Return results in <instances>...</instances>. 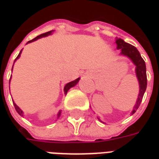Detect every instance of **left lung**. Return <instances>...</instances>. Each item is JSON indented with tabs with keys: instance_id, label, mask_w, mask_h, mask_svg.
<instances>
[{
	"instance_id": "8db88e82",
	"label": "left lung",
	"mask_w": 159,
	"mask_h": 159,
	"mask_svg": "<svg viewBox=\"0 0 159 159\" xmlns=\"http://www.w3.org/2000/svg\"><path fill=\"white\" fill-rule=\"evenodd\" d=\"M116 45H117V49L121 50V55L128 56L129 59L134 62V64L136 66L135 72L136 76L138 78L139 84V93L138 96V99L136 102L135 105L134 107V110L132 111L131 115L134 114L136 110H138L139 104L141 103L143 98L144 93L146 90V85H147V78H146V67L145 61L140 56V54L138 51V49H136L134 46L129 44L128 43L124 42L121 38H116ZM98 119L101 121L99 118Z\"/></svg>"
}]
</instances>
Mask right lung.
Segmentation results:
<instances>
[{"instance_id":"right-lung-1","label":"right lung","mask_w":159,"mask_h":159,"mask_svg":"<svg viewBox=\"0 0 159 159\" xmlns=\"http://www.w3.org/2000/svg\"><path fill=\"white\" fill-rule=\"evenodd\" d=\"M52 31H48V32H45V33H43V34L39 35V36H38L37 38H33L32 40H31V41L28 42L27 43H31V42H33V41H36V40H38V38H43V37H46V36H48V35H50V34H51V33H52ZM20 54H21V51H20V54H19V56H18L16 57V59H15V61H16V60L18 59L19 57H20ZM79 80H80V78H78V79H76L75 80H74V81H71V82H69V83H67V84H66V85L64 86V92H65V94H67V91H68V90H69V89H70L71 87H73V86H74V85H76L78 82H79ZM9 82H10V80H9ZM13 105H14V108H15V110H16L17 112L20 114L21 116H23V111L20 110L19 107L17 106L16 103H13ZM61 111H59V113L57 114V116H58V117H59L60 116H61Z\"/></svg>"}]
</instances>
